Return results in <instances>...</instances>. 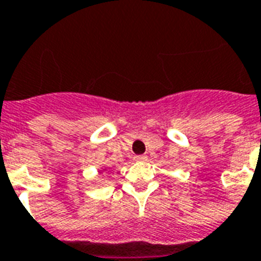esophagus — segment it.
I'll list each match as a JSON object with an SVG mask.
<instances>
[{"instance_id":"34e87169","label":"esophagus","mask_w":261,"mask_h":261,"mask_svg":"<svg viewBox=\"0 0 261 261\" xmlns=\"http://www.w3.org/2000/svg\"><path fill=\"white\" fill-rule=\"evenodd\" d=\"M134 160L137 161V162H145V161H147V156H146V155H135Z\"/></svg>"}]
</instances>
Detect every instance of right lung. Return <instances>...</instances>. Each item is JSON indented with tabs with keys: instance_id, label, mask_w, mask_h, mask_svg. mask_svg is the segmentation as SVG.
I'll list each match as a JSON object with an SVG mask.
<instances>
[{
	"instance_id": "1",
	"label": "right lung",
	"mask_w": 261,
	"mask_h": 261,
	"mask_svg": "<svg viewBox=\"0 0 261 261\" xmlns=\"http://www.w3.org/2000/svg\"><path fill=\"white\" fill-rule=\"evenodd\" d=\"M103 170H106V169H103Z\"/></svg>"
}]
</instances>
